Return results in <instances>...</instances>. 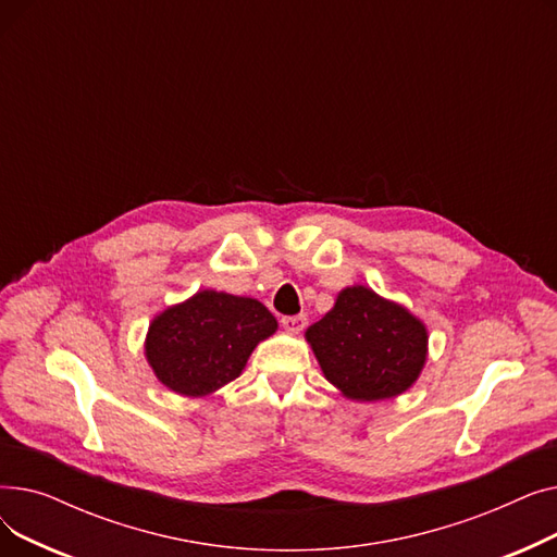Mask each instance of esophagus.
<instances>
[{"mask_svg":"<svg viewBox=\"0 0 557 557\" xmlns=\"http://www.w3.org/2000/svg\"><path fill=\"white\" fill-rule=\"evenodd\" d=\"M282 327L288 334H300L307 327V315L298 313V315H282Z\"/></svg>","mask_w":557,"mask_h":557,"instance_id":"34e87169","label":"esophagus"}]
</instances>
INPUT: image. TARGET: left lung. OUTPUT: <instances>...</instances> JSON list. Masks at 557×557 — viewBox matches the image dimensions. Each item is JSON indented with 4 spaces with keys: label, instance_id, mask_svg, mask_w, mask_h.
<instances>
[{
    "label": "left lung",
    "instance_id": "left-lung-1",
    "mask_svg": "<svg viewBox=\"0 0 557 557\" xmlns=\"http://www.w3.org/2000/svg\"><path fill=\"white\" fill-rule=\"evenodd\" d=\"M305 338L327 382L355 401L406 393L418 382L429 355L422 320L363 284L345 286Z\"/></svg>",
    "mask_w": 557,
    "mask_h": 557
}]
</instances>
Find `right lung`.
<instances>
[{
    "instance_id": "obj_1",
    "label": "right lung",
    "mask_w": 557,
    "mask_h": 557,
    "mask_svg": "<svg viewBox=\"0 0 557 557\" xmlns=\"http://www.w3.org/2000/svg\"><path fill=\"white\" fill-rule=\"evenodd\" d=\"M275 332V315L259 300L202 288L151 320L144 355L169 391L208 397L234 382L252 349Z\"/></svg>"
}]
</instances>
